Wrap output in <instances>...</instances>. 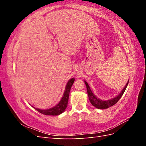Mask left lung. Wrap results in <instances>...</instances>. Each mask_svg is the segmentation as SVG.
<instances>
[{
    "instance_id": "1",
    "label": "left lung",
    "mask_w": 146,
    "mask_h": 146,
    "mask_svg": "<svg viewBox=\"0 0 146 146\" xmlns=\"http://www.w3.org/2000/svg\"><path fill=\"white\" fill-rule=\"evenodd\" d=\"M129 80H128V82L127 83L126 85L125 86L124 88H123V89L122 90L121 93L119 94L117 97L108 100H102L97 98V97L93 94V92L91 91L90 86L88 85V83L86 81H85V83L86 86L88 95V97H89V99L90 100V102L91 103V104L93 106H94V107L103 110V109H106L111 107V106L114 105V104H116L117 102L120 99L121 97L122 96L123 92H125L127 86L128 85V83H129Z\"/></svg>"
}]
</instances>
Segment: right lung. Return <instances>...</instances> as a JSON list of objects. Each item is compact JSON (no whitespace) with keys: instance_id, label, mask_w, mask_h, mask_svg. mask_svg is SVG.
Returning <instances> with one entry per match:
<instances>
[{"instance_id":"right-lung-1","label":"right lung","mask_w":146,"mask_h":146,"mask_svg":"<svg viewBox=\"0 0 146 146\" xmlns=\"http://www.w3.org/2000/svg\"><path fill=\"white\" fill-rule=\"evenodd\" d=\"M74 80L75 79L72 78L71 79H70V80L68 81L67 85L66 86L65 90H64L62 98H61L60 102L56 106H55L54 107H52L51 108L47 109V110H41V109L35 108L33 107H32L34 108L36 110H37V111H39V113H41L43 114H45V115L57 116L61 114L64 111V110H66V107H67L68 106L70 90L74 82Z\"/></svg>"}]
</instances>
